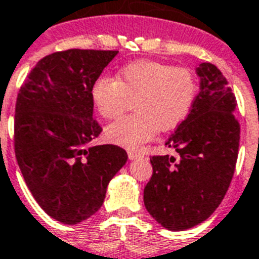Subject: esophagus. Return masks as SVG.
<instances>
[{"instance_id":"esophagus-1","label":"esophagus","mask_w":259,"mask_h":259,"mask_svg":"<svg viewBox=\"0 0 259 259\" xmlns=\"http://www.w3.org/2000/svg\"><path fill=\"white\" fill-rule=\"evenodd\" d=\"M127 156H129L130 160H136V159H140V158H143L142 154L133 151V150H129V151H127Z\"/></svg>"}]
</instances>
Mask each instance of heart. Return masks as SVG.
Here are the masks:
<instances>
[{
    "instance_id": "heart-1",
    "label": "heart",
    "mask_w": 259,
    "mask_h": 259,
    "mask_svg": "<svg viewBox=\"0 0 259 259\" xmlns=\"http://www.w3.org/2000/svg\"><path fill=\"white\" fill-rule=\"evenodd\" d=\"M196 81L187 68L155 60H140L123 67L117 79L101 77L92 87V99L104 118H116L136 99L134 114L106 127V138L125 147L150 141L156 129L177 127L191 110Z\"/></svg>"
}]
</instances>
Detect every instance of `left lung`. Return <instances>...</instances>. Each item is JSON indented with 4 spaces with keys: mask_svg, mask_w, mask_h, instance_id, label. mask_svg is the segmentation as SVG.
<instances>
[{
    "mask_svg": "<svg viewBox=\"0 0 259 259\" xmlns=\"http://www.w3.org/2000/svg\"><path fill=\"white\" fill-rule=\"evenodd\" d=\"M196 73L200 92L166 142L178 159L153 156V177L143 191L147 212L172 232L196 227L213 213L229 188L238 156L236 96L213 64L201 63Z\"/></svg>",
    "mask_w": 259,
    "mask_h": 259,
    "instance_id": "1",
    "label": "left lung"
}]
</instances>
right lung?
<instances>
[{
	"mask_svg": "<svg viewBox=\"0 0 259 259\" xmlns=\"http://www.w3.org/2000/svg\"><path fill=\"white\" fill-rule=\"evenodd\" d=\"M118 51L67 50L39 60L15 105L17 162L46 213L63 224L85 221L127 160L123 149L89 143L101 133L93 119L92 87Z\"/></svg>",
	"mask_w": 259,
	"mask_h": 259,
	"instance_id": "right-lung-1",
	"label": "right lung"
}]
</instances>
